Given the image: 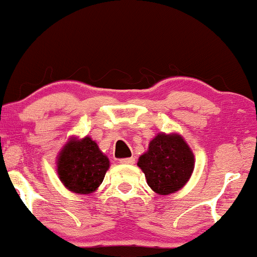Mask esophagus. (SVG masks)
I'll list each match as a JSON object with an SVG mask.
<instances>
[{"label": "esophagus", "instance_id": "34e87169", "mask_svg": "<svg viewBox=\"0 0 257 257\" xmlns=\"http://www.w3.org/2000/svg\"><path fill=\"white\" fill-rule=\"evenodd\" d=\"M120 164H124V165H132L136 163V159L134 158H126V159H120L119 160Z\"/></svg>", "mask_w": 257, "mask_h": 257}]
</instances>
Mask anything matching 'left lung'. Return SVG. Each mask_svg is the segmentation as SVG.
I'll list each match as a JSON object with an SVG mask.
<instances>
[{"label": "left lung", "mask_w": 257, "mask_h": 257, "mask_svg": "<svg viewBox=\"0 0 257 257\" xmlns=\"http://www.w3.org/2000/svg\"><path fill=\"white\" fill-rule=\"evenodd\" d=\"M138 166L149 187L158 194H172L188 182L194 170V155L178 133H159L139 156Z\"/></svg>", "instance_id": "obj_1"}]
</instances>
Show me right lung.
I'll use <instances>...</instances> for the list:
<instances>
[{
  "label": "right lung",
  "instance_id": "obj_1",
  "mask_svg": "<svg viewBox=\"0 0 257 257\" xmlns=\"http://www.w3.org/2000/svg\"><path fill=\"white\" fill-rule=\"evenodd\" d=\"M56 159L59 178L67 190L77 194L96 192L110 166L106 154L88 136L70 138Z\"/></svg>",
  "mask_w": 257,
  "mask_h": 257
}]
</instances>
